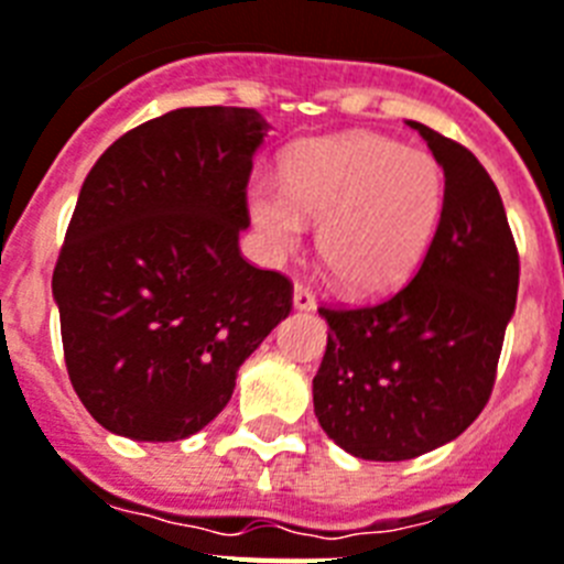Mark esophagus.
I'll return each instance as SVG.
<instances>
[{
	"label": "esophagus",
	"instance_id": "34e87169",
	"mask_svg": "<svg viewBox=\"0 0 564 564\" xmlns=\"http://www.w3.org/2000/svg\"><path fill=\"white\" fill-rule=\"evenodd\" d=\"M292 304H295V310H315V292H312L304 281H297Z\"/></svg>",
	"mask_w": 564,
	"mask_h": 564
}]
</instances>
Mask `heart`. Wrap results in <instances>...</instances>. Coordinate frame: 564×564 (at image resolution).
I'll list each match as a JSON object with an SVG mask.
<instances>
[{
  "instance_id": "obj_1",
  "label": "heart",
  "mask_w": 564,
  "mask_h": 564,
  "mask_svg": "<svg viewBox=\"0 0 564 564\" xmlns=\"http://www.w3.org/2000/svg\"><path fill=\"white\" fill-rule=\"evenodd\" d=\"M444 209V172L427 151L378 134H340L306 143L286 165V183L258 177L249 212L278 252L321 224L326 269L349 292L399 286L427 252Z\"/></svg>"
}]
</instances>
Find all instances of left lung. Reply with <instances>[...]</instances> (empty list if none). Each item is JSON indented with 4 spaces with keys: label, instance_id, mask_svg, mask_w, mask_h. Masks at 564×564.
<instances>
[{
    "label": "left lung",
    "instance_id": "left-lung-1",
    "mask_svg": "<svg viewBox=\"0 0 564 564\" xmlns=\"http://www.w3.org/2000/svg\"><path fill=\"white\" fill-rule=\"evenodd\" d=\"M444 169V209L415 278L329 324L312 399L324 433L367 462H404L465 433L496 384L519 292L499 188L473 151L410 122Z\"/></svg>",
    "mask_w": 564,
    "mask_h": 564
}]
</instances>
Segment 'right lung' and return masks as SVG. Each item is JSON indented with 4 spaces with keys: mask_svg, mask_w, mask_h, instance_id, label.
Returning <instances> with one entry per match:
<instances>
[{
    "mask_svg": "<svg viewBox=\"0 0 564 564\" xmlns=\"http://www.w3.org/2000/svg\"><path fill=\"white\" fill-rule=\"evenodd\" d=\"M267 120L177 108L126 131L79 188L54 267L65 367L85 410L137 442L197 433L292 312V281L240 254Z\"/></svg>",
    "mask_w": 564,
    "mask_h": 564,
    "instance_id": "obj_1",
    "label": "right lung"
}]
</instances>
